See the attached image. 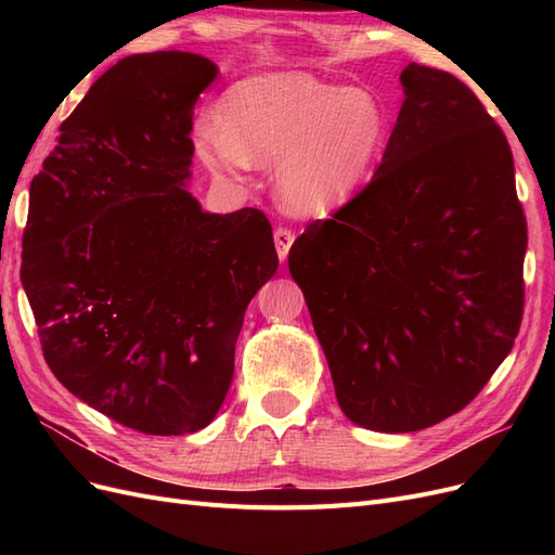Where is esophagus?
I'll use <instances>...</instances> for the list:
<instances>
[{
  "label": "esophagus",
  "instance_id": "34e87169",
  "mask_svg": "<svg viewBox=\"0 0 555 555\" xmlns=\"http://www.w3.org/2000/svg\"><path fill=\"white\" fill-rule=\"evenodd\" d=\"M294 238H296V233L292 229H287V227H278L275 229V247H278V255H280L282 261L287 259L289 249L294 245Z\"/></svg>",
  "mask_w": 555,
  "mask_h": 555
}]
</instances>
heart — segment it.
Wrapping results in <instances>:
<instances>
[{
	"label": "heart",
	"instance_id": "1",
	"mask_svg": "<svg viewBox=\"0 0 555 555\" xmlns=\"http://www.w3.org/2000/svg\"><path fill=\"white\" fill-rule=\"evenodd\" d=\"M222 120L198 129V155L220 178L278 166V190L296 212H324L354 196L386 137L377 99L308 74L249 78L227 96Z\"/></svg>",
	"mask_w": 555,
	"mask_h": 555
}]
</instances>
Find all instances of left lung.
<instances>
[{
  "instance_id": "obj_1",
  "label": "left lung",
  "mask_w": 555,
  "mask_h": 555,
  "mask_svg": "<svg viewBox=\"0 0 555 555\" xmlns=\"http://www.w3.org/2000/svg\"><path fill=\"white\" fill-rule=\"evenodd\" d=\"M373 180L289 249L349 422L412 433L475 400L524 319L528 224L507 137L465 82L410 62Z\"/></svg>"
}]
</instances>
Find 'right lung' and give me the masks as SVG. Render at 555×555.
Returning <instances> with one entry per match:
<instances>
[{"label": "right lung", "mask_w": 555, "mask_h": 555, "mask_svg": "<svg viewBox=\"0 0 555 555\" xmlns=\"http://www.w3.org/2000/svg\"><path fill=\"white\" fill-rule=\"evenodd\" d=\"M215 76L180 50L120 60L29 184L21 280L43 359L82 402L145 435L212 422L245 310L278 271L261 210L204 212L184 190L194 104Z\"/></svg>", "instance_id": "obj_1"}]
</instances>
